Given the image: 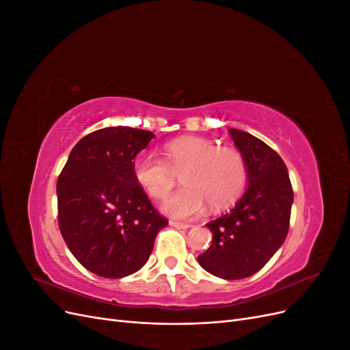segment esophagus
<instances>
[{
	"instance_id": "obj_1",
	"label": "esophagus",
	"mask_w": 350,
	"mask_h": 350,
	"mask_svg": "<svg viewBox=\"0 0 350 350\" xmlns=\"http://www.w3.org/2000/svg\"><path fill=\"white\" fill-rule=\"evenodd\" d=\"M169 225H171L172 228H176V229H188V228H191V225H189V224H181V221H175V220L169 221Z\"/></svg>"
}]
</instances>
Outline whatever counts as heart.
<instances>
[{
    "label": "heart",
    "mask_w": 350,
    "mask_h": 350,
    "mask_svg": "<svg viewBox=\"0 0 350 350\" xmlns=\"http://www.w3.org/2000/svg\"><path fill=\"white\" fill-rule=\"evenodd\" d=\"M176 174L184 185L169 196L162 210L176 219H193L204 213L207 203L221 210L239 198L247 185V163L234 147H217L203 137H183L163 146V157L140 152L134 157L133 175L153 198L171 191Z\"/></svg>",
    "instance_id": "obj_1"
}]
</instances>
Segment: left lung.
Wrapping results in <instances>:
<instances>
[{
	"mask_svg": "<svg viewBox=\"0 0 350 350\" xmlns=\"http://www.w3.org/2000/svg\"><path fill=\"white\" fill-rule=\"evenodd\" d=\"M229 134L247 163L248 188L229 213L206 225L213 242L198 256L213 276L238 280L266 266L286 239L293 203L292 184L282 157L247 131Z\"/></svg>",
	"mask_w": 350,
	"mask_h": 350,
	"instance_id": "8db88e82",
	"label": "left lung"
}]
</instances>
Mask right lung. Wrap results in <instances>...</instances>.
<instances>
[{"label": "right lung", "instance_id": "obj_1", "mask_svg": "<svg viewBox=\"0 0 350 350\" xmlns=\"http://www.w3.org/2000/svg\"><path fill=\"white\" fill-rule=\"evenodd\" d=\"M154 134L107 126L72 147L57 183L58 225L83 267L108 279L139 271L167 225L137 184L133 162Z\"/></svg>", "mask_w": 350, "mask_h": 350}]
</instances>
